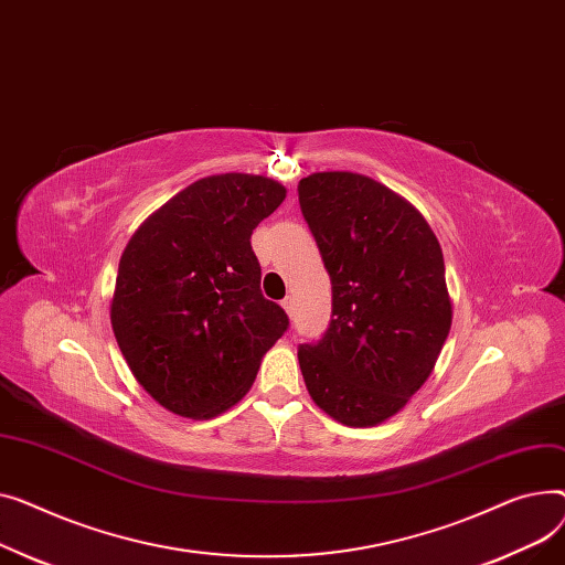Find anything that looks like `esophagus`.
Listing matches in <instances>:
<instances>
[{
	"label": "esophagus",
	"mask_w": 565,
	"mask_h": 565,
	"mask_svg": "<svg viewBox=\"0 0 565 565\" xmlns=\"http://www.w3.org/2000/svg\"><path fill=\"white\" fill-rule=\"evenodd\" d=\"M282 308H285V312L289 315V317H294V298L291 296H287L285 301H282Z\"/></svg>",
	"instance_id": "obj_1"
}]
</instances>
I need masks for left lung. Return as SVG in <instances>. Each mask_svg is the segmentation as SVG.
<instances>
[{
	"label": "left lung",
	"instance_id": "left-lung-1",
	"mask_svg": "<svg viewBox=\"0 0 565 565\" xmlns=\"http://www.w3.org/2000/svg\"><path fill=\"white\" fill-rule=\"evenodd\" d=\"M298 203L333 285V319L298 347L315 404L347 426H374L434 372L451 328L440 244L424 216L381 182L315 173Z\"/></svg>",
	"mask_w": 565,
	"mask_h": 565
}]
</instances>
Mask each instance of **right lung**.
<instances>
[{
    "mask_svg": "<svg viewBox=\"0 0 565 565\" xmlns=\"http://www.w3.org/2000/svg\"><path fill=\"white\" fill-rule=\"evenodd\" d=\"M285 186L248 173L198 180L129 239L111 326L131 374L182 417H214L253 385L262 355L289 328L264 298L250 235Z\"/></svg>",
    "mask_w": 565,
    "mask_h": 565,
    "instance_id": "1",
    "label": "right lung"
}]
</instances>
